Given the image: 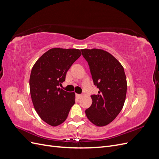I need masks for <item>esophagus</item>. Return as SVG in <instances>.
<instances>
[{
	"instance_id": "34e87169",
	"label": "esophagus",
	"mask_w": 159,
	"mask_h": 159,
	"mask_svg": "<svg viewBox=\"0 0 159 159\" xmlns=\"http://www.w3.org/2000/svg\"><path fill=\"white\" fill-rule=\"evenodd\" d=\"M75 95H76V98H78V99H81V97H82V95H80V94H76Z\"/></svg>"
}]
</instances>
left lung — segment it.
<instances>
[{"label":"left lung","mask_w":159,"mask_h":159,"mask_svg":"<svg viewBox=\"0 0 159 159\" xmlns=\"http://www.w3.org/2000/svg\"><path fill=\"white\" fill-rule=\"evenodd\" d=\"M88 62L94 85L99 89L91 96L92 104L85 115L93 124L103 127L112 122L123 109L127 94V78L123 66L102 49L81 50Z\"/></svg>","instance_id":"1"}]
</instances>
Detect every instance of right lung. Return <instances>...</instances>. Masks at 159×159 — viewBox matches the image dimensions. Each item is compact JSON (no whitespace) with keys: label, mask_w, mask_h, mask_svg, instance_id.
Returning a JSON list of instances; mask_svg holds the SVG:
<instances>
[{"label":"right lung","mask_w":159,"mask_h":159,"mask_svg":"<svg viewBox=\"0 0 159 159\" xmlns=\"http://www.w3.org/2000/svg\"><path fill=\"white\" fill-rule=\"evenodd\" d=\"M81 55L78 49L52 48L34 65L30 77L32 102L40 117L56 127L64 123L75 103V93L57 88L68 70Z\"/></svg>","instance_id":"obj_1"}]
</instances>
